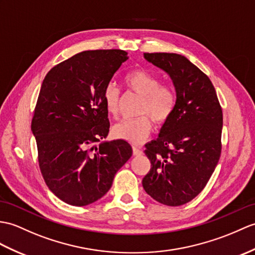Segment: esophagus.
<instances>
[{"instance_id":"34e87169","label":"esophagus","mask_w":255,"mask_h":255,"mask_svg":"<svg viewBox=\"0 0 255 255\" xmlns=\"http://www.w3.org/2000/svg\"><path fill=\"white\" fill-rule=\"evenodd\" d=\"M132 153H133V155H141L142 154V149L140 146L133 145L132 146Z\"/></svg>"}]
</instances>
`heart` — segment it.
Masks as SVG:
<instances>
[{
  "mask_svg": "<svg viewBox=\"0 0 255 255\" xmlns=\"http://www.w3.org/2000/svg\"><path fill=\"white\" fill-rule=\"evenodd\" d=\"M124 84L129 90L142 97L138 113L143 115L118 123L113 128V133L117 138L131 143H140L151 130L149 116L154 123L164 124L174 113L176 93L170 86L162 85L161 79L156 75L141 68L127 73L124 77ZM120 96V89L114 84H109L104 88L103 101L106 111L114 117L118 114Z\"/></svg>",
  "mask_w": 255,
  "mask_h": 255,
  "instance_id": "heart-1",
  "label": "heart"
}]
</instances>
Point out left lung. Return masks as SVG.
Masks as SVG:
<instances>
[{
    "label": "left lung",
    "instance_id": "8db88e82",
    "mask_svg": "<svg viewBox=\"0 0 255 255\" xmlns=\"http://www.w3.org/2000/svg\"><path fill=\"white\" fill-rule=\"evenodd\" d=\"M143 55L169 75L177 98L158 138L145 144L151 169L142 186L157 202L179 206L203 190L221 157L222 106L209 77L187 57L175 53Z\"/></svg>",
    "mask_w": 255,
    "mask_h": 255
}]
</instances>
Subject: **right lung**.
I'll return each instance as SVG.
<instances>
[{
	"instance_id": "obj_1",
	"label": "right lung",
	"mask_w": 255,
	"mask_h": 255,
	"mask_svg": "<svg viewBox=\"0 0 255 255\" xmlns=\"http://www.w3.org/2000/svg\"><path fill=\"white\" fill-rule=\"evenodd\" d=\"M123 50L84 51L53 67L42 82L31 122L41 174L58 199L74 206L96 202L132 155L125 140L108 137L103 90L121 65Z\"/></svg>"
}]
</instances>
